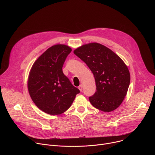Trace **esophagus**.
<instances>
[{
    "label": "esophagus",
    "mask_w": 155,
    "mask_h": 155,
    "mask_svg": "<svg viewBox=\"0 0 155 155\" xmlns=\"http://www.w3.org/2000/svg\"><path fill=\"white\" fill-rule=\"evenodd\" d=\"M78 89L80 90V91H82V90H83V86H82V84H80V85L78 86Z\"/></svg>",
    "instance_id": "esophagus-1"
}]
</instances>
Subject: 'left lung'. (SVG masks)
I'll return each mask as SVG.
<instances>
[{"label":"left lung","mask_w":155,"mask_h":155,"mask_svg":"<svg viewBox=\"0 0 155 155\" xmlns=\"http://www.w3.org/2000/svg\"><path fill=\"white\" fill-rule=\"evenodd\" d=\"M74 53L86 63L94 75L96 91L89 97L93 106L105 112L117 108L126 96L130 79L123 61L98 43L83 45Z\"/></svg>","instance_id":"obj_1"}]
</instances>
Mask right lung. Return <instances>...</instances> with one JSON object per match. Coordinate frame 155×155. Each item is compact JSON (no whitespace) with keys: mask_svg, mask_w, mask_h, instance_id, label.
I'll return each mask as SVG.
<instances>
[{"mask_svg":"<svg viewBox=\"0 0 155 155\" xmlns=\"http://www.w3.org/2000/svg\"><path fill=\"white\" fill-rule=\"evenodd\" d=\"M71 51L65 45H53L38 57L29 72L30 96L38 108L49 115L65 112L80 93L62 72L63 64Z\"/></svg>","mask_w":155,"mask_h":155,"instance_id":"1","label":"right lung"}]
</instances>
